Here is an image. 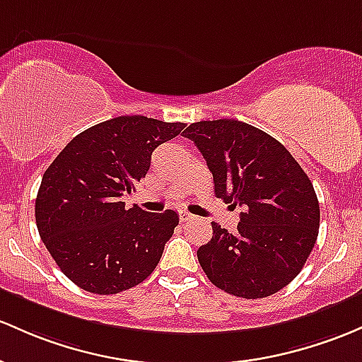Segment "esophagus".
<instances>
[{"label":"esophagus","instance_id":"esophagus-1","mask_svg":"<svg viewBox=\"0 0 362 362\" xmlns=\"http://www.w3.org/2000/svg\"><path fill=\"white\" fill-rule=\"evenodd\" d=\"M178 218H180V221H189V220H192L194 214L185 211V209H180V211H178Z\"/></svg>","mask_w":362,"mask_h":362}]
</instances>
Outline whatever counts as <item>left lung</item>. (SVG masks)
Returning <instances> with one entry per match:
<instances>
[{
    "mask_svg": "<svg viewBox=\"0 0 362 362\" xmlns=\"http://www.w3.org/2000/svg\"><path fill=\"white\" fill-rule=\"evenodd\" d=\"M184 134L208 163L214 194L244 208L235 233L211 223V240L197 251L206 276L244 299L281 291L317 239L320 202L309 177L281 142L249 123L196 122Z\"/></svg>",
    "mask_w": 362,
    "mask_h": 362,
    "instance_id": "8db88e82",
    "label": "left lung"
}]
</instances>
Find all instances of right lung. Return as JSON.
Wrapping results in <instances>:
<instances>
[{
	"mask_svg": "<svg viewBox=\"0 0 362 362\" xmlns=\"http://www.w3.org/2000/svg\"><path fill=\"white\" fill-rule=\"evenodd\" d=\"M185 123L117 117L74 137L42 175L35 223L63 275L87 292L111 296L154 272L178 225L177 213L125 208L158 146Z\"/></svg>",
	"mask_w": 362,
	"mask_h": 362,
	"instance_id": "1",
	"label": "right lung"
}]
</instances>
